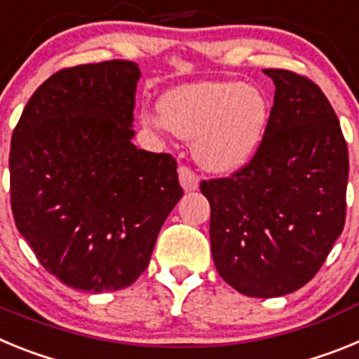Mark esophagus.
<instances>
[{"label":"esophagus","mask_w":359,"mask_h":359,"mask_svg":"<svg viewBox=\"0 0 359 359\" xmlns=\"http://www.w3.org/2000/svg\"><path fill=\"white\" fill-rule=\"evenodd\" d=\"M177 172H180V183H182V187L187 190V192L198 189L199 177L194 170L190 169L189 165H182V167L177 169Z\"/></svg>","instance_id":"34e87169"}]
</instances>
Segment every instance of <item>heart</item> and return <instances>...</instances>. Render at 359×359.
<instances>
[{
    "label": "heart",
    "mask_w": 359,
    "mask_h": 359,
    "mask_svg": "<svg viewBox=\"0 0 359 359\" xmlns=\"http://www.w3.org/2000/svg\"><path fill=\"white\" fill-rule=\"evenodd\" d=\"M161 115L145 113L154 129L169 128L194 140L196 160L214 172H231L248 163L264 136L269 104L261 90L243 82H196L169 91Z\"/></svg>",
    "instance_id": "heart-1"
}]
</instances>
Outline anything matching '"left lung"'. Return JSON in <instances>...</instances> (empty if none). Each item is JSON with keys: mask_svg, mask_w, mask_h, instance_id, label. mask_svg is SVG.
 <instances>
[{"mask_svg": "<svg viewBox=\"0 0 359 359\" xmlns=\"http://www.w3.org/2000/svg\"><path fill=\"white\" fill-rule=\"evenodd\" d=\"M264 73L275 98L261 145L231 176L199 185L217 273L257 298L293 293L318 273L345 226L348 177L347 142L323 91L290 69Z\"/></svg>", "mask_w": 359, "mask_h": 359, "instance_id": "8db88e82", "label": "left lung"}]
</instances>
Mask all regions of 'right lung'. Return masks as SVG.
<instances>
[{
	"instance_id": "add662e5",
	"label": "right lung",
	"mask_w": 359,
	"mask_h": 359,
	"mask_svg": "<svg viewBox=\"0 0 359 359\" xmlns=\"http://www.w3.org/2000/svg\"><path fill=\"white\" fill-rule=\"evenodd\" d=\"M138 79L122 59L59 69L12 133L15 226L43 268L75 290L131 286L183 196L172 154L131 142Z\"/></svg>"
}]
</instances>
